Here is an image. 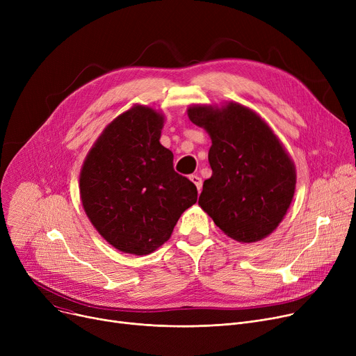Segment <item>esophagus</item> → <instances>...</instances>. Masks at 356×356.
I'll list each match as a JSON object with an SVG mask.
<instances>
[{
	"instance_id": "esophagus-1",
	"label": "esophagus",
	"mask_w": 356,
	"mask_h": 356,
	"mask_svg": "<svg viewBox=\"0 0 356 356\" xmlns=\"http://www.w3.org/2000/svg\"><path fill=\"white\" fill-rule=\"evenodd\" d=\"M191 180L195 183L197 192H200V191H202V179H200L197 175H192V176H191Z\"/></svg>"
}]
</instances>
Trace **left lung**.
Returning <instances> with one entry per match:
<instances>
[{"label": "left lung", "mask_w": 356, "mask_h": 356, "mask_svg": "<svg viewBox=\"0 0 356 356\" xmlns=\"http://www.w3.org/2000/svg\"><path fill=\"white\" fill-rule=\"evenodd\" d=\"M189 120L212 140V176L200 208L238 242L268 236L283 220L296 189V167L268 124L247 106L193 105Z\"/></svg>", "instance_id": "left-lung-1"}]
</instances>
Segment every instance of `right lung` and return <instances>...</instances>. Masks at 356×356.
<instances>
[{"label":"right lung","mask_w":356,"mask_h":356,"mask_svg":"<svg viewBox=\"0 0 356 356\" xmlns=\"http://www.w3.org/2000/svg\"><path fill=\"white\" fill-rule=\"evenodd\" d=\"M163 124L156 109L134 105L106 125L81 170L89 220L127 254L156 251L197 200L196 186L175 172L173 153L160 144Z\"/></svg>","instance_id":"obj_1"}]
</instances>
